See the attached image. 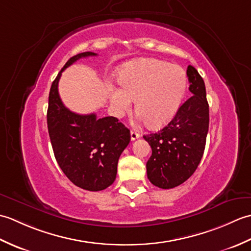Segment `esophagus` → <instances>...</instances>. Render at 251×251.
Wrapping results in <instances>:
<instances>
[{
    "label": "esophagus",
    "instance_id": "esophagus-1",
    "mask_svg": "<svg viewBox=\"0 0 251 251\" xmlns=\"http://www.w3.org/2000/svg\"><path fill=\"white\" fill-rule=\"evenodd\" d=\"M140 137V134H138L137 131H135V130H131L130 131V139L134 141V140H136V139H138V138Z\"/></svg>",
    "mask_w": 251,
    "mask_h": 251
}]
</instances>
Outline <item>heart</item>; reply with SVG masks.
<instances>
[{"mask_svg": "<svg viewBox=\"0 0 251 251\" xmlns=\"http://www.w3.org/2000/svg\"><path fill=\"white\" fill-rule=\"evenodd\" d=\"M110 89V102L116 115L128 112L136 99L139 119L161 127L177 113L188 87L186 73L177 65L157 59H138L123 66Z\"/></svg>", "mask_w": 251, "mask_h": 251, "instance_id": "1", "label": "heart"}]
</instances>
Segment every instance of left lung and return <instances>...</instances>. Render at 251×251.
I'll use <instances>...</instances> for the list:
<instances>
[{
    "instance_id": "8db88e82",
    "label": "left lung",
    "mask_w": 251,
    "mask_h": 251,
    "mask_svg": "<svg viewBox=\"0 0 251 251\" xmlns=\"http://www.w3.org/2000/svg\"><path fill=\"white\" fill-rule=\"evenodd\" d=\"M186 75L191 97L163 129L143 136L152 149L147 163L148 179L161 189H173L188 180L205 150L209 127L205 83L192 66L188 67Z\"/></svg>"
}]
</instances>
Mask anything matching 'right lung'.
Masks as SVG:
<instances>
[{"label":"right lung","mask_w":251,"mask_h":251,"mask_svg":"<svg viewBox=\"0 0 251 251\" xmlns=\"http://www.w3.org/2000/svg\"><path fill=\"white\" fill-rule=\"evenodd\" d=\"M96 55L85 51L67 61L51 84L47 110L56 161L72 183L87 191L104 190L114 182L119 158L130 141L129 129L116 117L76 114L60 99L58 83L62 71L81 58Z\"/></svg>","instance_id":"obj_1"}]
</instances>
